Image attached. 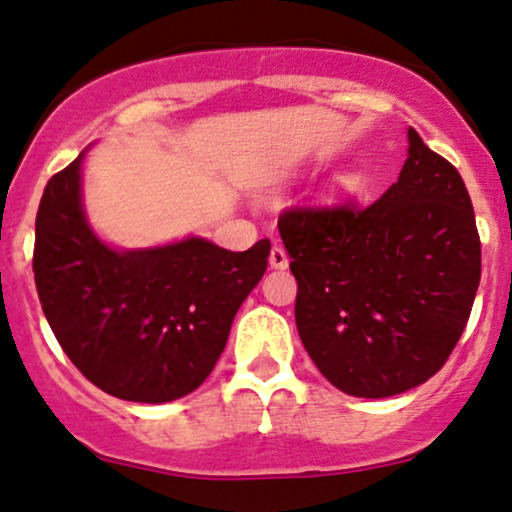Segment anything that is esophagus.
<instances>
[{
	"label": "esophagus",
	"mask_w": 512,
	"mask_h": 512,
	"mask_svg": "<svg viewBox=\"0 0 512 512\" xmlns=\"http://www.w3.org/2000/svg\"><path fill=\"white\" fill-rule=\"evenodd\" d=\"M268 261H270V268H280L282 270V268H287L290 258H287L285 249H282V246H273V249H270Z\"/></svg>",
	"instance_id": "esophagus-1"
}]
</instances>
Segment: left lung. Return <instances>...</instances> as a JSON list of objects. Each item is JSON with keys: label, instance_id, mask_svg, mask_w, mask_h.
<instances>
[{"label": "left lung", "instance_id": "left-lung-1", "mask_svg": "<svg viewBox=\"0 0 512 512\" xmlns=\"http://www.w3.org/2000/svg\"><path fill=\"white\" fill-rule=\"evenodd\" d=\"M398 182L366 208H292L278 230L297 278L299 338L354 398H390L446 364L482 278L460 172L407 131Z\"/></svg>", "mask_w": 512, "mask_h": 512}]
</instances>
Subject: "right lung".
<instances>
[{"instance_id":"right-lung-1","label":"right lung","mask_w":512,"mask_h":512,"mask_svg":"<svg viewBox=\"0 0 512 512\" xmlns=\"http://www.w3.org/2000/svg\"><path fill=\"white\" fill-rule=\"evenodd\" d=\"M78 158L47 182L35 218L38 297L66 357L114 398L172 402L206 381L270 242L227 251L203 237L114 249L83 210Z\"/></svg>"}]
</instances>
